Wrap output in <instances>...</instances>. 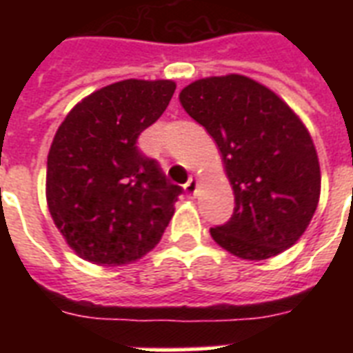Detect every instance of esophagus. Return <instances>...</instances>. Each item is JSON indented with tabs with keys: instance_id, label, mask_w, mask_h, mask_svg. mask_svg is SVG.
Wrapping results in <instances>:
<instances>
[{
	"instance_id": "34e87169",
	"label": "esophagus",
	"mask_w": 353,
	"mask_h": 353,
	"mask_svg": "<svg viewBox=\"0 0 353 353\" xmlns=\"http://www.w3.org/2000/svg\"><path fill=\"white\" fill-rule=\"evenodd\" d=\"M198 187H199V177L190 176L188 183L185 185V192H187L188 196H196V192H198Z\"/></svg>"
}]
</instances>
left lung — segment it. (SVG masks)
Returning a JSON list of instances; mask_svg holds the SVG:
<instances>
[{
	"label": "left lung",
	"mask_w": 353,
	"mask_h": 353,
	"mask_svg": "<svg viewBox=\"0 0 353 353\" xmlns=\"http://www.w3.org/2000/svg\"><path fill=\"white\" fill-rule=\"evenodd\" d=\"M185 112L218 144L234 192V212L212 227L241 260H268L296 243L321 196L312 135L274 91L243 74L199 79L179 93Z\"/></svg>",
	"instance_id": "8db88e82"
}]
</instances>
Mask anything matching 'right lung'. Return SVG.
<instances>
[{
  "label": "right lung",
  "instance_id": "obj_1",
  "mask_svg": "<svg viewBox=\"0 0 353 353\" xmlns=\"http://www.w3.org/2000/svg\"><path fill=\"white\" fill-rule=\"evenodd\" d=\"M174 91L172 80H121L82 99L58 126L47 155V207L88 262H135L168 227L183 188L139 152L137 139Z\"/></svg>",
  "mask_w": 353,
  "mask_h": 353
}]
</instances>
